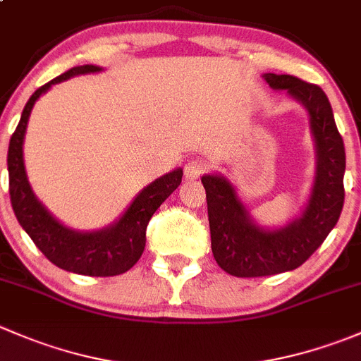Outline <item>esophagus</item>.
Instances as JSON below:
<instances>
[{
  "label": "esophagus",
  "instance_id": "esophagus-1",
  "mask_svg": "<svg viewBox=\"0 0 361 361\" xmlns=\"http://www.w3.org/2000/svg\"><path fill=\"white\" fill-rule=\"evenodd\" d=\"M206 171V164H204V160L201 159H192L188 160L187 164H185V180H197L199 176Z\"/></svg>",
  "mask_w": 361,
  "mask_h": 361
}]
</instances>
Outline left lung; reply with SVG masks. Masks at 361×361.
I'll use <instances>...</instances> for the list:
<instances>
[{
  "instance_id": "left-lung-1",
  "label": "left lung",
  "mask_w": 361,
  "mask_h": 361,
  "mask_svg": "<svg viewBox=\"0 0 361 361\" xmlns=\"http://www.w3.org/2000/svg\"><path fill=\"white\" fill-rule=\"evenodd\" d=\"M274 90H285L309 115L316 150L311 194L300 216L283 227L257 224L234 185L221 174H204L211 250L216 264L238 278H258L300 267L336 227L344 204V141L332 106L318 85L290 75L265 73Z\"/></svg>"
}]
</instances>
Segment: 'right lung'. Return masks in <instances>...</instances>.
Here are the masks:
<instances>
[{"label":"right lung","instance_id":"obj_1","mask_svg":"<svg viewBox=\"0 0 361 361\" xmlns=\"http://www.w3.org/2000/svg\"><path fill=\"white\" fill-rule=\"evenodd\" d=\"M103 71L101 66L83 64L71 68L57 78L39 87L25 103L20 122L8 147L10 201L20 227L54 265L83 276H116L129 271L143 255L147 225L160 204L181 183L183 169L171 171L152 181L129 204L122 216L99 231H76L61 224L32 192L24 166V137L29 115L42 94L71 76Z\"/></svg>","mask_w":361,"mask_h":361}]
</instances>
